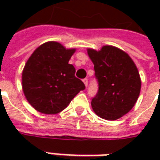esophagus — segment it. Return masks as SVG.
<instances>
[{
	"label": "esophagus",
	"instance_id": "34e87169",
	"mask_svg": "<svg viewBox=\"0 0 160 160\" xmlns=\"http://www.w3.org/2000/svg\"><path fill=\"white\" fill-rule=\"evenodd\" d=\"M83 82H84V84H85L86 87H87V85H88V80H87V79H84Z\"/></svg>",
	"mask_w": 160,
	"mask_h": 160
}]
</instances>
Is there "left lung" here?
Wrapping results in <instances>:
<instances>
[{"instance_id":"8db88e82","label":"left lung","mask_w":160,"mask_h":160,"mask_svg":"<svg viewBox=\"0 0 160 160\" xmlns=\"http://www.w3.org/2000/svg\"><path fill=\"white\" fill-rule=\"evenodd\" d=\"M98 82L92 107L99 118L114 121L130 111L141 92L140 73L134 61L123 50L105 45L100 50L87 49Z\"/></svg>"}]
</instances>
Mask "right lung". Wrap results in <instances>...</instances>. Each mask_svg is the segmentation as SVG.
Returning a JSON list of instances; mask_svg holds the SVG:
<instances>
[{
	"mask_svg": "<svg viewBox=\"0 0 160 160\" xmlns=\"http://www.w3.org/2000/svg\"><path fill=\"white\" fill-rule=\"evenodd\" d=\"M75 49H66L49 41L38 47L27 60L22 72V89L29 104L43 114H57L85 89L74 76L69 64Z\"/></svg>",
	"mask_w": 160,
	"mask_h": 160,
	"instance_id": "add662e5",
	"label": "right lung"
}]
</instances>
